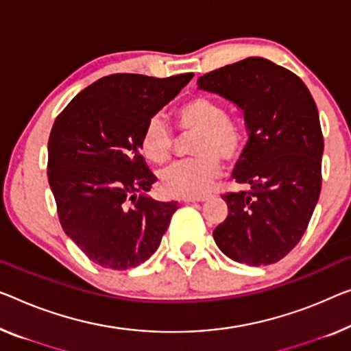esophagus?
<instances>
[{
    "label": "esophagus",
    "mask_w": 351,
    "mask_h": 351,
    "mask_svg": "<svg viewBox=\"0 0 351 351\" xmlns=\"http://www.w3.org/2000/svg\"><path fill=\"white\" fill-rule=\"evenodd\" d=\"M208 195H195V197H182L181 200L186 203H195V202H205Z\"/></svg>",
    "instance_id": "34e87169"
}]
</instances>
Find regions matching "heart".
Wrapping results in <instances>:
<instances>
[{
    "instance_id": "1",
    "label": "heart",
    "mask_w": 351,
    "mask_h": 351,
    "mask_svg": "<svg viewBox=\"0 0 351 351\" xmlns=\"http://www.w3.org/2000/svg\"><path fill=\"white\" fill-rule=\"evenodd\" d=\"M176 124L184 135L195 134L191 149L197 158L176 162L162 171V187L171 195H200L221 175L219 159L238 158L241 132L226 107L209 97H195L178 108ZM140 146L146 159L164 164L175 151V135L164 119L153 117L145 125Z\"/></svg>"
}]
</instances>
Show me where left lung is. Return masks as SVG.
Listing matches in <instances>:
<instances>
[{"mask_svg":"<svg viewBox=\"0 0 351 351\" xmlns=\"http://www.w3.org/2000/svg\"><path fill=\"white\" fill-rule=\"evenodd\" d=\"M244 112L247 145L232 176L250 191L228 192L217 247L238 263L271 265L304 234L322 191L323 134L304 82L273 61L252 56L198 78Z\"/></svg>","mask_w":351,"mask_h":351,"instance_id":"obj_1","label":"left lung"}]
</instances>
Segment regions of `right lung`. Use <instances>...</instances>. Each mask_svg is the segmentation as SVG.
<instances>
[{
	"mask_svg": "<svg viewBox=\"0 0 351 351\" xmlns=\"http://www.w3.org/2000/svg\"><path fill=\"white\" fill-rule=\"evenodd\" d=\"M192 77H102L55 119L47 175L61 227L102 268L143 263L170 226L178 203L146 197L158 178L140 154V142L146 123Z\"/></svg>",
	"mask_w": 351,
	"mask_h": 351,
	"instance_id": "obj_1",
	"label": "right lung"
}]
</instances>
